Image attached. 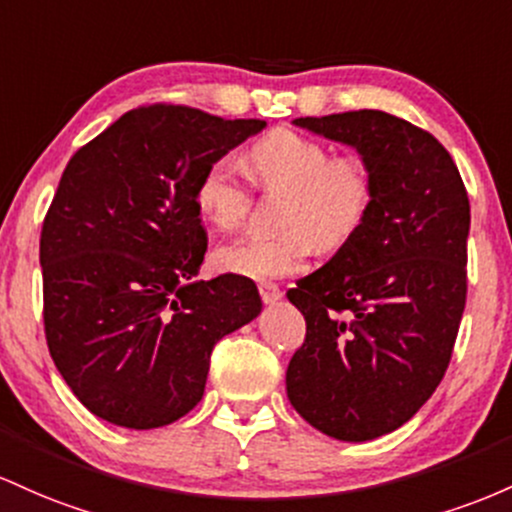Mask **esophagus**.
I'll return each instance as SVG.
<instances>
[{
	"label": "esophagus",
	"mask_w": 512,
	"mask_h": 512,
	"mask_svg": "<svg viewBox=\"0 0 512 512\" xmlns=\"http://www.w3.org/2000/svg\"><path fill=\"white\" fill-rule=\"evenodd\" d=\"M258 292H261V300L266 304L278 302L280 297H283V290L275 283H258Z\"/></svg>",
	"instance_id": "1"
}]
</instances>
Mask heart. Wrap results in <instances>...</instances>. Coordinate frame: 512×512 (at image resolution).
<instances>
[{
    "mask_svg": "<svg viewBox=\"0 0 512 512\" xmlns=\"http://www.w3.org/2000/svg\"><path fill=\"white\" fill-rule=\"evenodd\" d=\"M254 181L283 193L278 234H246L215 251V266L241 278H280L297 273L312 249L336 251L363 227L375 200V176L358 154H333L324 142L278 128L249 149ZM200 215L217 229L241 225L254 191L234 159L217 157L195 186Z\"/></svg>",
    "mask_w": 512,
    "mask_h": 512,
    "instance_id": "1",
    "label": "heart"
}]
</instances>
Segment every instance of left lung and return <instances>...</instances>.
<instances>
[{
    "mask_svg": "<svg viewBox=\"0 0 512 512\" xmlns=\"http://www.w3.org/2000/svg\"><path fill=\"white\" fill-rule=\"evenodd\" d=\"M295 125L358 149L375 200L338 254L287 292L307 321L287 399L331 438H380L450 365L467 304V188L450 152L404 118L363 108Z\"/></svg>",
    "mask_w": 512,
    "mask_h": 512,
    "instance_id": "obj_1",
    "label": "left lung"
}]
</instances>
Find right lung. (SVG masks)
I'll return each mask as SVG.
<instances>
[{"label": "right lung", "instance_id": "obj_1", "mask_svg": "<svg viewBox=\"0 0 512 512\" xmlns=\"http://www.w3.org/2000/svg\"><path fill=\"white\" fill-rule=\"evenodd\" d=\"M263 120L132 108L74 152L40 229L50 358L113 426L179 421L203 399L215 343L261 312L249 278L193 280L208 251L195 186Z\"/></svg>", "mask_w": 512, "mask_h": 512}]
</instances>
